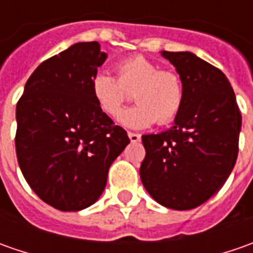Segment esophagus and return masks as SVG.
<instances>
[{
	"instance_id": "esophagus-1",
	"label": "esophagus",
	"mask_w": 253,
	"mask_h": 253,
	"mask_svg": "<svg viewBox=\"0 0 253 253\" xmlns=\"http://www.w3.org/2000/svg\"><path fill=\"white\" fill-rule=\"evenodd\" d=\"M128 136H129L131 142L141 141V135H139V133H135V132H128Z\"/></svg>"
}]
</instances>
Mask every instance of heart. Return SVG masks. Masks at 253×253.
<instances>
[{"mask_svg": "<svg viewBox=\"0 0 253 253\" xmlns=\"http://www.w3.org/2000/svg\"><path fill=\"white\" fill-rule=\"evenodd\" d=\"M117 79L105 72H95L90 80V90L100 111L117 118L133 88L136 102L120 117L122 125L142 129L158 122L166 125L174 121L184 104V84L179 73L159 69L151 59L133 54L115 64Z\"/></svg>", "mask_w": 253, "mask_h": 253, "instance_id": "obj_1", "label": "heart"}]
</instances>
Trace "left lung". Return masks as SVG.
<instances>
[{
	"mask_svg": "<svg viewBox=\"0 0 253 253\" xmlns=\"http://www.w3.org/2000/svg\"><path fill=\"white\" fill-rule=\"evenodd\" d=\"M162 56L184 84V104L174 125L143 135L141 180L159 204L173 210L201 206L218 191L235 166L242 117L234 90L219 69L190 52Z\"/></svg>",
	"mask_w": 253,
	"mask_h": 253,
	"instance_id": "1",
	"label": "left lung"
}]
</instances>
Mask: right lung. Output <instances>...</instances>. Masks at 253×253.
Listing matches in <instances>:
<instances>
[{
    "mask_svg": "<svg viewBox=\"0 0 253 253\" xmlns=\"http://www.w3.org/2000/svg\"><path fill=\"white\" fill-rule=\"evenodd\" d=\"M105 59L98 42L70 46L36 67L16 104L21 171L39 199L60 211L94 204L129 143L91 95L90 80Z\"/></svg>",
    "mask_w": 253,
    "mask_h": 253,
    "instance_id": "1",
    "label": "right lung"
}]
</instances>
